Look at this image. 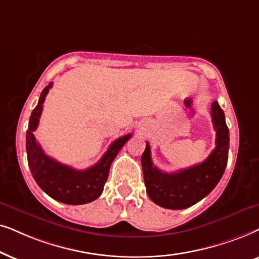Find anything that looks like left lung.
Here are the masks:
<instances>
[{
    "mask_svg": "<svg viewBox=\"0 0 259 259\" xmlns=\"http://www.w3.org/2000/svg\"><path fill=\"white\" fill-rule=\"evenodd\" d=\"M211 116L217 133L215 148L201 163L177 173H164L153 164L150 147L147 142L141 163L148 196L156 205L169 209L191 207L208 195L218 185L229 158L230 134L225 115L218 102L212 103Z\"/></svg>",
    "mask_w": 259,
    "mask_h": 259,
    "instance_id": "8db88e82",
    "label": "left lung"
}]
</instances>
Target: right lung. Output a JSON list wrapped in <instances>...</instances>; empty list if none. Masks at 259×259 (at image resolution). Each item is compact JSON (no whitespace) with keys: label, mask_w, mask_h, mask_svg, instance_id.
I'll list each match as a JSON object with an SVG mask.
<instances>
[{"label":"right lung","mask_w":259,"mask_h":259,"mask_svg":"<svg viewBox=\"0 0 259 259\" xmlns=\"http://www.w3.org/2000/svg\"><path fill=\"white\" fill-rule=\"evenodd\" d=\"M52 86L53 84L50 82V85L42 90L37 105L29 118L26 149L30 171L39 187L57 201L67 205L88 204L102 194L109 177L110 165L126 141L132 137V134L119 137L112 142L101 160L85 170H77L55 161L45 154L34 136V132L39 125L45 98Z\"/></svg>","instance_id":"obj_1"}]
</instances>
